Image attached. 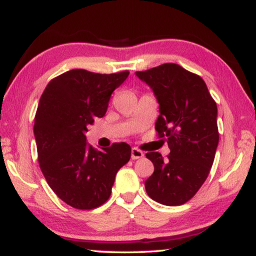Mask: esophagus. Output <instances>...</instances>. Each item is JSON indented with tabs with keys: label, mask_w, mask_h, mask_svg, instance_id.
<instances>
[{
	"label": "esophagus",
	"mask_w": 256,
	"mask_h": 256,
	"mask_svg": "<svg viewBox=\"0 0 256 256\" xmlns=\"http://www.w3.org/2000/svg\"><path fill=\"white\" fill-rule=\"evenodd\" d=\"M144 154L137 148H132L131 150V158L132 160H139V158H143Z\"/></svg>",
	"instance_id": "34e87169"
}]
</instances>
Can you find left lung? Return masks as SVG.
I'll use <instances>...</instances> for the list:
<instances>
[{"instance_id": "1", "label": "left lung", "mask_w": 256, "mask_h": 256, "mask_svg": "<svg viewBox=\"0 0 256 256\" xmlns=\"http://www.w3.org/2000/svg\"><path fill=\"white\" fill-rule=\"evenodd\" d=\"M154 90L158 104L154 128L168 142L170 154L148 152L154 171L145 180L148 195L164 206L192 200L214 163L218 144V106L200 76L177 64L136 72Z\"/></svg>"}]
</instances>
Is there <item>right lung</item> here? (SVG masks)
<instances>
[{
  "label": "right lung",
  "instance_id": "right-lung-1",
  "mask_svg": "<svg viewBox=\"0 0 256 256\" xmlns=\"http://www.w3.org/2000/svg\"><path fill=\"white\" fill-rule=\"evenodd\" d=\"M128 70L99 74L70 70L52 79L34 118L40 169L58 197L80 210L104 204L116 174L131 157V146L113 143L98 151L86 143L87 128L104 117L112 92Z\"/></svg>",
  "mask_w": 256,
  "mask_h": 256
}]
</instances>
